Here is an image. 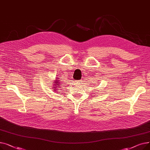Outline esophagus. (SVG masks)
<instances>
[{
  "label": "esophagus",
  "mask_w": 150,
  "mask_h": 150,
  "mask_svg": "<svg viewBox=\"0 0 150 150\" xmlns=\"http://www.w3.org/2000/svg\"><path fill=\"white\" fill-rule=\"evenodd\" d=\"M76 82L78 83V84H81V83L82 82L81 80H78V81H76Z\"/></svg>",
  "instance_id": "obj_1"
}]
</instances>
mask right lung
Segmentation results:
<instances>
[{
  "label": "right lung",
  "instance_id": "right-lung-1",
  "mask_svg": "<svg viewBox=\"0 0 150 150\" xmlns=\"http://www.w3.org/2000/svg\"><path fill=\"white\" fill-rule=\"evenodd\" d=\"M57 79V80L56 79ZM60 79V78H59ZM59 78H56V80H55L54 81V83H54V86H53V90H56V91H57L58 89H59L58 88H60V86H61V82L60 81V80H59ZM57 88V90L56 89Z\"/></svg>",
  "mask_w": 150,
  "mask_h": 150
}]
</instances>
